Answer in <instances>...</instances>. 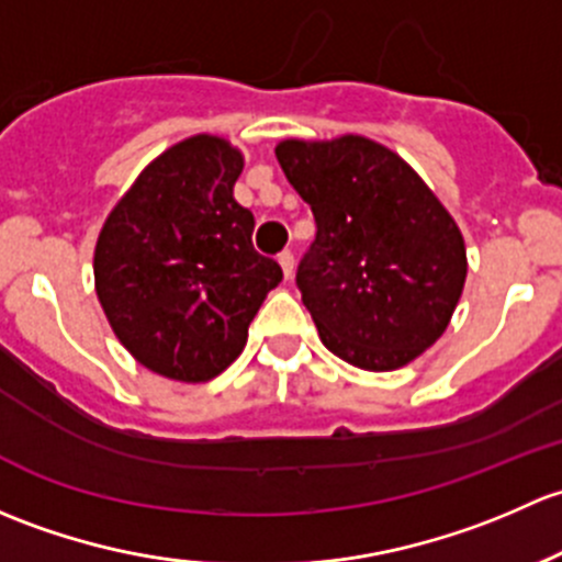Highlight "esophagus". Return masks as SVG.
<instances>
[{"instance_id": "esophagus-1", "label": "esophagus", "mask_w": 562, "mask_h": 562, "mask_svg": "<svg viewBox=\"0 0 562 562\" xmlns=\"http://www.w3.org/2000/svg\"><path fill=\"white\" fill-rule=\"evenodd\" d=\"M279 265H281V270H283V279H292V273H294V254L292 251L279 254Z\"/></svg>"}]
</instances>
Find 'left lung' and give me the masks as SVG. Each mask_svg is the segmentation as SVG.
<instances>
[{"mask_svg":"<svg viewBox=\"0 0 562 562\" xmlns=\"http://www.w3.org/2000/svg\"><path fill=\"white\" fill-rule=\"evenodd\" d=\"M276 156L314 213L316 238L294 281L324 346L362 370H395L430 349L468 273L447 207L368 137L283 140Z\"/></svg>","mask_w":562,"mask_h":562,"instance_id":"8db88e82","label":"left lung"}]
</instances>
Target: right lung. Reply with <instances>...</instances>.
Returning <instances> with one entry per match:
<instances>
[{"label":"right lung","instance_id":"1","mask_svg":"<svg viewBox=\"0 0 562 562\" xmlns=\"http://www.w3.org/2000/svg\"><path fill=\"white\" fill-rule=\"evenodd\" d=\"M243 156L196 135L154 159L108 216L94 251L97 297L140 366L207 381L233 366L281 265L254 248L235 202Z\"/></svg>","mask_w":562,"mask_h":562}]
</instances>
